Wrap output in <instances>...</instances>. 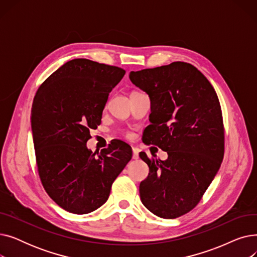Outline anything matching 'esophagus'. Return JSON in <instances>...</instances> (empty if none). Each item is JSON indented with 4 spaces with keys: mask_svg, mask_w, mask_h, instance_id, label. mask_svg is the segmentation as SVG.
Segmentation results:
<instances>
[{
    "mask_svg": "<svg viewBox=\"0 0 257 257\" xmlns=\"http://www.w3.org/2000/svg\"><path fill=\"white\" fill-rule=\"evenodd\" d=\"M132 152H133V154H132V158L133 159H139V149L138 148H132Z\"/></svg>",
    "mask_w": 257,
    "mask_h": 257,
    "instance_id": "34e87169",
    "label": "esophagus"
}]
</instances>
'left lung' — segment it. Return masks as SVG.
<instances>
[{
    "label": "left lung",
    "instance_id": "1",
    "mask_svg": "<svg viewBox=\"0 0 257 257\" xmlns=\"http://www.w3.org/2000/svg\"><path fill=\"white\" fill-rule=\"evenodd\" d=\"M129 78L151 100L145 143L168 153L166 160L140 153L149 167L140 184L141 200L157 217H181L199 203L224 157L218 96L206 77L186 62L131 72Z\"/></svg>",
    "mask_w": 257,
    "mask_h": 257
}]
</instances>
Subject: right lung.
<instances>
[{"instance_id": "add662e5", "label": "right lung", "mask_w": 257, "mask_h": 257, "mask_svg": "<svg viewBox=\"0 0 257 257\" xmlns=\"http://www.w3.org/2000/svg\"><path fill=\"white\" fill-rule=\"evenodd\" d=\"M125 73L117 66L73 59L35 94L31 128L38 174L50 198L66 211L84 214L102 206L132 157L131 147L121 141L100 153L86 147L89 130L101 124L108 94Z\"/></svg>"}]
</instances>
